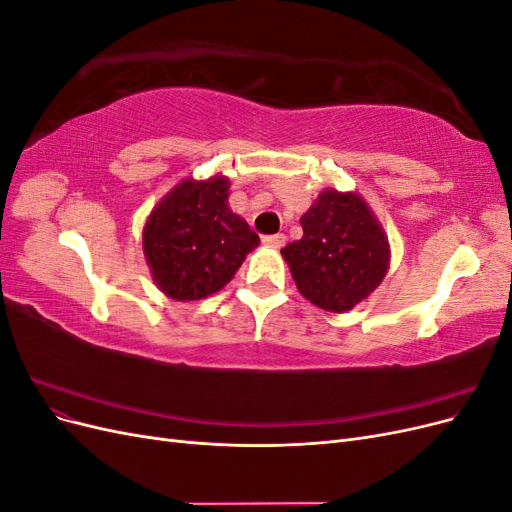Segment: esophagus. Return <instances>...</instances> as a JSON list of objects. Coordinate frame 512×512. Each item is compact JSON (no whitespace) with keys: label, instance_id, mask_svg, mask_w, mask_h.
Masks as SVG:
<instances>
[{"label":"esophagus","instance_id":"obj_1","mask_svg":"<svg viewBox=\"0 0 512 512\" xmlns=\"http://www.w3.org/2000/svg\"><path fill=\"white\" fill-rule=\"evenodd\" d=\"M262 243L269 247H275V250H280V247L286 245V235H267V237H262Z\"/></svg>","mask_w":512,"mask_h":512}]
</instances>
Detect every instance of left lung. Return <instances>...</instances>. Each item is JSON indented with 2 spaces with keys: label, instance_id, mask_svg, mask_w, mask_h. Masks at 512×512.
I'll list each match as a JSON object with an SVG mask.
<instances>
[{
  "label": "left lung",
  "instance_id": "8db88e82",
  "mask_svg": "<svg viewBox=\"0 0 512 512\" xmlns=\"http://www.w3.org/2000/svg\"><path fill=\"white\" fill-rule=\"evenodd\" d=\"M303 237L282 256L303 297L324 312H348L367 299L389 271L391 247L365 200L333 188L320 192L301 218Z\"/></svg>",
  "mask_w": 512,
  "mask_h": 512
}]
</instances>
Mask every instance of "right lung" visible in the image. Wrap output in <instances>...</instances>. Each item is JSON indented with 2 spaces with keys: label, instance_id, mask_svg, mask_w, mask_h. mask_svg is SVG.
Returning <instances> with one entry per match:
<instances>
[{
  "label": "right lung",
  "instance_id": "add662e5",
  "mask_svg": "<svg viewBox=\"0 0 512 512\" xmlns=\"http://www.w3.org/2000/svg\"><path fill=\"white\" fill-rule=\"evenodd\" d=\"M230 181L183 179L153 207L143 252L156 286L175 301H198L222 290L260 239L228 207Z\"/></svg>",
  "mask_w": 512,
  "mask_h": 512
}]
</instances>
